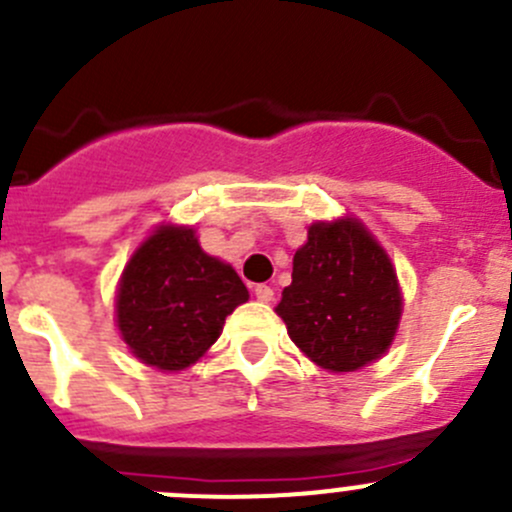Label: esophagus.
Returning <instances> with one entry per match:
<instances>
[{"instance_id": "obj_1", "label": "esophagus", "mask_w": 512, "mask_h": 512, "mask_svg": "<svg viewBox=\"0 0 512 512\" xmlns=\"http://www.w3.org/2000/svg\"><path fill=\"white\" fill-rule=\"evenodd\" d=\"M255 297L260 299V302H272V299H275V292H272V287H267V285H257Z\"/></svg>"}]
</instances>
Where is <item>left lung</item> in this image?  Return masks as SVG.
<instances>
[{"mask_svg":"<svg viewBox=\"0 0 512 512\" xmlns=\"http://www.w3.org/2000/svg\"><path fill=\"white\" fill-rule=\"evenodd\" d=\"M275 312L314 364L342 374L391 347L401 289L389 255L359 220L314 223L294 252L292 285Z\"/></svg>","mask_w":512,"mask_h":512,"instance_id":"left-lung-1","label":"left lung"}]
</instances>
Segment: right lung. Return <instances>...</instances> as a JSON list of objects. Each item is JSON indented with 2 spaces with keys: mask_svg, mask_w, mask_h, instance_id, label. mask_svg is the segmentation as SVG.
Masks as SVG:
<instances>
[{
  "mask_svg": "<svg viewBox=\"0 0 512 512\" xmlns=\"http://www.w3.org/2000/svg\"><path fill=\"white\" fill-rule=\"evenodd\" d=\"M247 297L237 272L203 252L193 227L160 225L123 270L118 329L143 364L183 371L218 342L225 317Z\"/></svg>",
  "mask_w": 512,
  "mask_h": 512,
  "instance_id": "right-lung-1",
  "label": "right lung"
}]
</instances>
